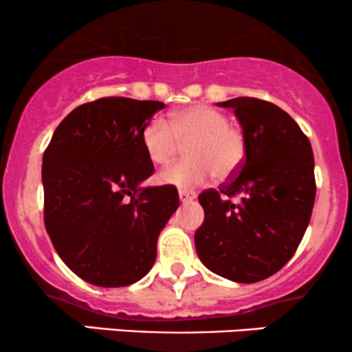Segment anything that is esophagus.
<instances>
[{"instance_id":"34e87169","label":"esophagus","mask_w":352,"mask_h":352,"mask_svg":"<svg viewBox=\"0 0 352 352\" xmlns=\"http://www.w3.org/2000/svg\"><path fill=\"white\" fill-rule=\"evenodd\" d=\"M179 199H180L182 204H190V201H193L197 199V193L192 192V190L180 188L179 190Z\"/></svg>"}]
</instances>
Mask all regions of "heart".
I'll return each mask as SVG.
<instances>
[{"label": "heart", "instance_id": "b5f03b06", "mask_svg": "<svg viewBox=\"0 0 352 352\" xmlns=\"http://www.w3.org/2000/svg\"><path fill=\"white\" fill-rule=\"evenodd\" d=\"M180 142H187V159L160 172L162 184L192 188L213 173L227 179L245 159L243 132L228 124L223 112L210 106L180 109L168 116V122L153 117L142 131L144 151L153 165L170 162L180 151Z\"/></svg>", "mask_w": 352, "mask_h": 352}]
</instances>
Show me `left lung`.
Here are the masks:
<instances>
[{
  "label": "left lung",
  "mask_w": 352,
  "mask_h": 352,
  "mask_svg": "<svg viewBox=\"0 0 352 352\" xmlns=\"http://www.w3.org/2000/svg\"><path fill=\"white\" fill-rule=\"evenodd\" d=\"M218 106L235 112L245 160L228 184L200 193L205 220L195 248L218 276L256 283L288 263L308 228L316 197L313 148L292 116L272 102L236 98Z\"/></svg>",
  "instance_id": "obj_1"
}]
</instances>
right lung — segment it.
Instances as JSON below:
<instances>
[{
  "label": "right lung",
  "instance_id": "add662e5",
  "mask_svg": "<svg viewBox=\"0 0 352 352\" xmlns=\"http://www.w3.org/2000/svg\"><path fill=\"white\" fill-rule=\"evenodd\" d=\"M159 100L102 98L76 107L43 155L44 225L60 260L102 288L142 280L175 210L172 185L140 187L153 173L142 131Z\"/></svg>",
  "mask_w": 352,
  "mask_h": 352
}]
</instances>
